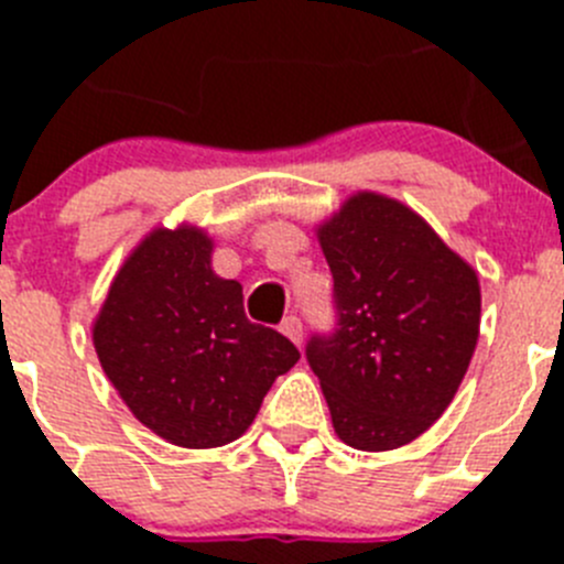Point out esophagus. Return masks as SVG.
Listing matches in <instances>:
<instances>
[{"label":"esophagus","instance_id":"obj_1","mask_svg":"<svg viewBox=\"0 0 564 564\" xmlns=\"http://www.w3.org/2000/svg\"><path fill=\"white\" fill-rule=\"evenodd\" d=\"M279 330L285 333L288 338H291L293 344H302V318L299 316H288L285 322H282V327Z\"/></svg>","mask_w":564,"mask_h":564}]
</instances>
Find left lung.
Listing matches in <instances>:
<instances>
[{
	"label": "left lung",
	"instance_id": "1",
	"mask_svg": "<svg viewBox=\"0 0 564 564\" xmlns=\"http://www.w3.org/2000/svg\"><path fill=\"white\" fill-rule=\"evenodd\" d=\"M336 330L307 341L333 430L364 452L398 449L455 398L480 336V282L423 217L358 192L316 228Z\"/></svg>",
	"mask_w": 564,
	"mask_h": 564
}]
</instances>
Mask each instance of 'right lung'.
<instances>
[{
  "mask_svg": "<svg viewBox=\"0 0 564 564\" xmlns=\"http://www.w3.org/2000/svg\"><path fill=\"white\" fill-rule=\"evenodd\" d=\"M197 226L154 228L115 273L93 325L104 372L132 415L183 449L237 441L299 350L248 322L242 285L212 271Z\"/></svg>",
  "mask_w": 564,
  "mask_h": 564,
  "instance_id": "obj_1",
  "label": "right lung"
}]
</instances>
